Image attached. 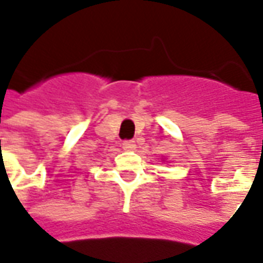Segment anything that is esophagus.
<instances>
[{"label":"esophagus","instance_id":"obj_1","mask_svg":"<svg viewBox=\"0 0 263 263\" xmlns=\"http://www.w3.org/2000/svg\"><path fill=\"white\" fill-rule=\"evenodd\" d=\"M135 146H137V145H135V141H134V139H126V141L122 142V148L126 149V151H134Z\"/></svg>","mask_w":263,"mask_h":263}]
</instances>
